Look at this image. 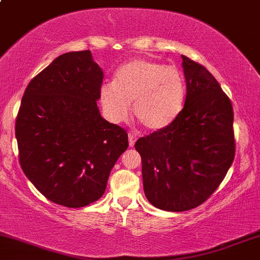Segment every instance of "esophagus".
<instances>
[{
    "label": "esophagus",
    "mask_w": 260,
    "mask_h": 260,
    "mask_svg": "<svg viewBox=\"0 0 260 260\" xmlns=\"http://www.w3.org/2000/svg\"><path fill=\"white\" fill-rule=\"evenodd\" d=\"M136 140H137V133L134 132L128 133V143H129V147H133V145L136 144Z\"/></svg>",
    "instance_id": "obj_1"
}]
</instances>
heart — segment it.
Instances as JSON below:
<instances>
[{
  "mask_svg": "<svg viewBox=\"0 0 260 260\" xmlns=\"http://www.w3.org/2000/svg\"><path fill=\"white\" fill-rule=\"evenodd\" d=\"M186 82L174 66L151 59H132L116 72L115 82L100 88L106 116L115 123L128 120L133 112L145 128L159 131L175 121L183 107Z\"/></svg>",
  "mask_w": 260,
  "mask_h": 260,
  "instance_id": "obj_1",
  "label": "heart"
}]
</instances>
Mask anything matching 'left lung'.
I'll return each mask as SVG.
<instances>
[{
	"label": "left lung",
	"mask_w": 260,
	"mask_h": 260,
	"mask_svg": "<svg viewBox=\"0 0 260 260\" xmlns=\"http://www.w3.org/2000/svg\"><path fill=\"white\" fill-rule=\"evenodd\" d=\"M183 109L171 124L137 140L144 193L154 207L186 211L220 186L236 153L234 109L204 66L182 56Z\"/></svg>",
	"instance_id": "1"
}]
</instances>
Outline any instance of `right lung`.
<instances>
[{
  "label": "right lung",
  "mask_w": 260,
  "mask_h": 260,
  "mask_svg": "<svg viewBox=\"0 0 260 260\" xmlns=\"http://www.w3.org/2000/svg\"><path fill=\"white\" fill-rule=\"evenodd\" d=\"M104 73L89 50L58 56L30 80L16 120L19 164L49 201L82 208L101 198L128 148L127 131L101 117Z\"/></svg>",
  "instance_id": "add662e5"
}]
</instances>
